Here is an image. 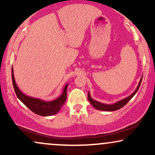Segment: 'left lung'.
Masks as SVG:
<instances>
[{
    "instance_id": "left-lung-1",
    "label": "left lung",
    "mask_w": 155,
    "mask_h": 155,
    "mask_svg": "<svg viewBox=\"0 0 155 155\" xmlns=\"http://www.w3.org/2000/svg\"><path fill=\"white\" fill-rule=\"evenodd\" d=\"M142 78H143V76H142L141 78H140L139 83H138V86H137V87L136 90H135V91L133 92L130 95H129L128 97H125V98L122 99V100L117 101V102L114 103V104H103V103L98 102V101L94 100V99L91 97V95H90V92H88V100L90 101V104H92V106L97 110H100V111H116V110L120 109V108L123 107L124 106H125V105L129 102L130 100L132 98L133 96L136 95L137 91H138V89L140 87V83H141V81H142Z\"/></svg>"
}]
</instances>
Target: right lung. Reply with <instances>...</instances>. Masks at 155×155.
<instances>
[{
  "mask_svg": "<svg viewBox=\"0 0 155 155\" xmlns=\"http://www.w3.org/2000/svg\"><path fill=\"white\" fill-rule=\"evenodd\" d=\"M12 77L14 89H15V93L19 100L36 114L44 117L56 114L60 111L64 103L65 102V100L67 98V88L68 84H66L65 85L63 92L59 97L53 101H47L27 95L19 90V88L17 87V83H16L15 76H14L13 66L12 68Z\"/></svg>",
  "mask_w": 155,
  "mask_h": 155,
  "instance_id": "1",
  "label": "right lung"
}]
</instances>
